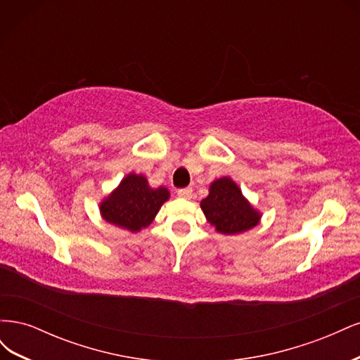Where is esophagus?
I'll list each match as a JSON object with an SVG mask.
<instances>
[{
	"label": "esophagus",
	"instance_id": "obj_1",
	"mask_svg": "<svg viewBox=\"0 0 360 360\" xmlns=\"http://www.w3.org/2000/svg\"><path fill=\"white\" fill-rule=\"evenodd\" d=\"M179 197L181 198H186V200H191L193 197V191L191 188H184V189H180L179 192Z\"/></svg>",
	"mask_w": 360,
	"mask_h": 360
}]
</instances>
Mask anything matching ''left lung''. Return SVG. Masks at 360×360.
<instances>
[{"instance_id":"obj_1","label":"left lung","mask_w":360,"mask_h":360,"mask_svg":"<svg viewBox=\"0 0 360 360\" xmlns=\"http://www.w3.org/2000/svg\"><path fill=\"white\" fill-rule=\"evenodd\" d=\"M201 209L216 231L226 236L245 233L261 219V213L250 205L230 177H221L210 184Z\"/></svg>"}]
</instances>
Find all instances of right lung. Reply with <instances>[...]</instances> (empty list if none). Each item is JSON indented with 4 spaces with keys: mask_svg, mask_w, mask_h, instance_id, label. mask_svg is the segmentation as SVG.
Masks as SVG:
<instances>
[{
    "mask_svg": "<svg viewBox=\"0 0 360 360\" xmlns=\"http://www.w3.org/2000/svg\"><path fill=\"white\" fill-rule=\"evenodd\" d=\"M168 198L167 188H150L143 174L130 172L101 202L99 209L106 222L136 233L153 222L162 204Z\"/></svg>",
    "mask_w": 360,
    "mask_h": 360,
    "instance_id": "right-lung-1",
    "label": "right lung"
}]
</instances>
